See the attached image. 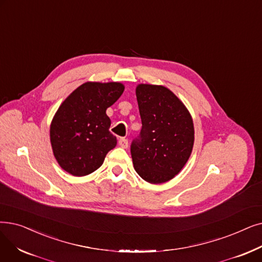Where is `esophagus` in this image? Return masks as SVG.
Here are the masks:
<instances>
[{"instance_id": "1", "label": "esophagus", "mask_w": 262, "mask_h": 262, "mask_svg": "<svg viewBox=\"0 0 262 262\" xmlns=\"http://www.w3.org/2000/svg\"><path fill=\"white\" fill-rule=\"evenodd\" d=\"M119 145L121 147H123V149H127V147H128V140L125 139V138H121L119 140Z\"/></svg>"}]
</instances>
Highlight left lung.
Returning <instances> with one entry per match:
<instances>
[{"label":"left lung","instance_id":"obj_1","mask_svg":"<svg viewBox=\"0 0 262 262\" xmlns=\"http://www.w3.org/2000/svg\"><path fill=\"white\" fill-rule=\"evenodd\" d=\"M136 96L142 128L130 146L134 168L149 183H165L188 161L195 140L194 123L185 105L166 86L141 83Z\"/></svg>","mask_w":262,"mask_h":262}]
</instances>
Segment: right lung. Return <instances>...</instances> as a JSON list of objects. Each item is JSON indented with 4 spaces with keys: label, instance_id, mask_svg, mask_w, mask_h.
Here are the masks:
<instances>
[{
    "label": "right lung",
    "instance_id": "add662e5",
    "mask_svg": "<svg viewBox=\"0 0 262 262\" xmlns=\"http://www.w3.org/2000/svg\"><path fill=\"white\" fill-rule=\"evenodd\" d=\"M121 82L89 81L66 97L52 119L50 142L61 168L75 177L94 172L117 145L106 110L120 98Z\"/></svg>",
    "mask_w": 262,
    "mask_h": 262
}]
</instances>
